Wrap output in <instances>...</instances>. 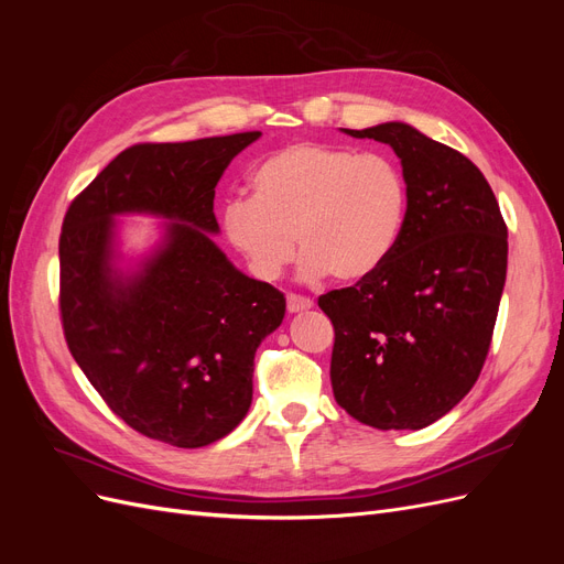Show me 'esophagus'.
I'll return each mask as SVG.
<instances>
[{
	"mask_svg": "<svg viewBox=\"0 0 564 564\" xmlns=\"http://www.w3.org/2000/svg\"><path fill=\"white\" fill-rule=\"evenodd\" d=\"M313 308V301L305 299V296H299V294H289L286 296V311L289 313H301V311H308Z\"/></svg>",
	"mask_w": 564,
	"mask_h": 564,
	"instance_id": "1",
	"label": "esophagus"
}]
</instances>
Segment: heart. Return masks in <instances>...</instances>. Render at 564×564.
<instances>
[{
    "mask_svg": "<svg viewBox=\"0 0 564 564\" xmlns=\"http://www.w3.org/2000/svg\"><path fill=\"white\" fill-rule=\"evenodd\" d=\"M251 199L224 209V232L256 278L278 280L297 237L308 280L362 282L395 251L409 204L400 166L381 152L294 143L249 176Z\"/></svg>",
    "mask_w": 564,
    "mask_h": 564,
    "instance_id": "b5f03b06",
    "label": "heart"
}]
</instances>
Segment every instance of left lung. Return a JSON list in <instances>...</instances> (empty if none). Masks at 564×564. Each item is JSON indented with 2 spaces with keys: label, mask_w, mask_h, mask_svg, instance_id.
<instances>
[{
  "label": "left lung",
  "mask_w": 564,
  "mask_h": 564,
  "mask_svg": "<svg viewBox=\"0 0 564 564\" xmlns=\"http://www.w3.org/2000/svg\"><path fill=\"white\" fill-rule=\"evenodd\" d=\"M400 158L409 204L383 268L319 296L334 324L336 402L379 431H419L468 395L506 284L508 230L468 158L404 122L362 131Z\"/></svg>",
  "instance_id": "1"
}]
</instances>
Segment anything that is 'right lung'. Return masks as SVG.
Masks as SVG:
<instances>
[{
	"label": "right lung",
	"instance_id": "right-lung-1",
	"mask_svg": "<svg viewBox=\"0 0 564 564\" xmlns=\"http://www.w3.org/2000/svg\"><path fill=\"white\" fill-rule=\"evenodd\" d=\"M261 131L133 145L65 214L61 317L67 348L133 431L195 449L237 429L251 406L253 355L286 301L237 270L212 235L216 183ZM119 215L165 220L129 267Z\"/></svg>",
	"mask_w": 564,
	"mask_h": 564
}]
</instances>
